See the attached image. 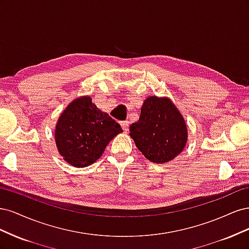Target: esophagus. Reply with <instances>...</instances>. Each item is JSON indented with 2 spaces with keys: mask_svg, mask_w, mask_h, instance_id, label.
Listing matches in <instances>:
<instances>
[{
  "mask_svg": "<svg viewBox=\"0 0 249 249\" xmlns=\"http://www.w3.org/2000/svg\"><path fill=\"white\" fill-rule=\"evenodd\" d=\"M120 125H122L124 133L129 131V122H122V123H120Z\"/></svg>",
  "mask_w": 249,
  "mask_h": 249,
  "instance_id": "esophagus-1",
  "label": "esophagus"
}]
</instances>
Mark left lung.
<instances>
[{
  "mask_svg": "<svg viewBox=\"0 0 249 249\" xmlns=\"http://www.w3.org/2000/svg\"><path fill=\"white\" fill-rule=\"evenodd\" d=\"M130 136L147 160L164 164L183 152L188 140L187 124L167 96H147L140 117L130 126Z\"/></svg>",
  "mask_w": 249,
  "mask_h": 249,
  "instance_id": "8db88e82",
  "label": "left lung"
}]
</instances>
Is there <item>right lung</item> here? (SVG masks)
<instances>
[{
  "label": "right lung",
  "mask_w": 249,
  "mask_h": 249,
  "mask_svg": "<svg viewBox=\"0 0 249 249\" xmlns=\"http://www.w3.org/2000/svg\"><path fill=\"white\" fill-rule=\"evenodd\" d=\"M122 132L119 124L97 108L91 97L84 95L63 110L54 136L63 160L82 168L99 160L109 142Z\"/></svg>",
  "instance_id": "add662e5"
}]
</instances>
